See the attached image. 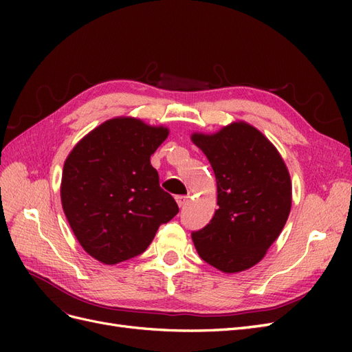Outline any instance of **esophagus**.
Instances as JSON below:
<instances>
[{
	"label": "esophagus",
	"instance_id": "obj_1",
	"mask_svg": "<svg viewBox=\"0 0 352 352\" xmlns=\"http://www.w3.org/2000/svg\"><path fill=\"white\" fill-rule=\"evenodd\" d=\"M188 195H177L176 197V201H177V206L179 207H184L185 204H186V202H188Z\"/></svg>",
	"mask_w": 352,
	"mask_h": 352
}]
</instances>
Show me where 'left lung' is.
I'll return each instance as SVG.
<instances>
[{"label": "left lung", "mask_w": 352, "mask_h": 352, "mask_svg": "<svg viewBox=\"0 0 352 352\" xmlns=\"http://www.w3.org/2000/svg\"><path fill=\"white\" fill-rule=\"evenodd\" d=\"M190 140L214 170L217 206L206 228L192 232L199 257L225 273L247 270L278 239L292 206V184L276 146L258 129L233 122Z\"/></svg>", "instance_id": "8db88e82"}]
</instances>
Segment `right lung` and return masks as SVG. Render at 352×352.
<instances>
[{
    "label": "right lung",
    "instance_id": "1",
    "mask_svg": "<svg viewBox=\"0 0 352 352\" xmlns=\"http://www.w3.org/2000/svg\"><path fill=\"white\" fill-rule=\"evenodd\" d=\"M168 136L164 126L114 117L74 145L61 176V206L91 257L117 264L142 254L179 207L160 188L150 157Z\"/></svg>",
    "mask_w": 352,
    "mask_h": 352
}]
</instances>
